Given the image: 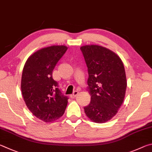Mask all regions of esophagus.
I'll return each instance as SVG.
<instances>
[{
  "mask_svg": "<svg viewBox=\"0 0 152 152\" xmlns=\"http://www.w3.org/2000/svg\"><path fill=\"white\" fill-rule=\"evenodd\" d=\"M78 94H79V91H75L73 93V94L71 95V98L75 97Z\"/></svg>",
  "mask_w": 152,
  "mask_h": 152,
  "instance_id": "esophagus-1",
  "label": "esophagus"
}]
</instances>
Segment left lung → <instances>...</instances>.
<instances>
[{
	"instance_id": "8db88e82",
	"label": "left lung",
	"mask_w": 152,
	"mask_h": 152,
	"mask_svg": "<svg viewBox=\"0 0 152 152\" xmlns=\"http://www.w3.org/2000/svg\"><path fill=\"white\" fill-rule=\"evenodd\" d=\"M80 49L88 69L87 89L91 95L85 113L95 123H104L116 115L124 102L127 87L124 64L118 55L99 45Z\"/></svg>"
}]
</instances>
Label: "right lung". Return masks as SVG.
<instances>
[{"label": "right lung", "mask_w": 152, "mask_h": 152, "mask_svg": "<svg viewBox=\"0 0 152 152\" xmlns=\"http://www.w3.org/2000/svg\"><path fill=\"white\" fill-rule=\"evenodd\" d=\"M66 50L64 45L42 48L28 58L23 70L20 87L26 105L47 123L60 118L67 105L68 97L61 94L53 78V69Z\"/></svg>", "instance_id": "1"}]
</instances>
